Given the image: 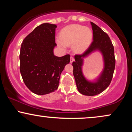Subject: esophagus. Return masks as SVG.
Returning a JSON list of instances; mask_svg holds the SVG:
<instances>
[{"mask_svg": "<svg viewBox=\"0 0 132 132\" xmlns=\"http://www.w3.org/2000/svg\"><path fill=\"white\" fill-rule=\"evenodd\" d=\"M74 60H75V59H74L73 56H71V58H70V63H72V62L74 61Z\"/></svg>", "mask_w": 132, "mask_h": 132, "instance_id": "esophagus-1", "label": "esophagus"}]
</instances>
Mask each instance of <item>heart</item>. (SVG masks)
<instances>
[{
  "mask_svg": "<svg viewBox=\"0 0 132 132\" xmlns=\"http://www.w3.org/2000/svg\"><path fill=\"white\" fill-rule=\"evenodd\" d=\"M92 37L93 33L90 28L78 24H71L62 29L57 43L63 48L72 45L74 51L82 53L90 46Z\"/></svg>",
  "mask_w": 132,
  "mask_h": 132,
  "instance_id": "obj_1",
  "label": "heart"
}]
</instances>
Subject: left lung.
I'll list each match as a JSON object with an SVG mask.
<instances>
[{
	"instance_id": "8db88e82",
	"label": "left lung",
	"mask_w": 132,
	"mask_h": 132,
	"mask_svg": "<svg viewBox=\"0 0 132 132\" xmlns=\"http://www.w3.org/2000/svg\"><path fill=\"white\" fill-rule=\"evenodd\" d=\"M90 24L93 31V41L84 53L76 54L72 66L73 75L79 92L83 95L93 96L102 92L109 86L114 72L116 59L114 48L108 35L93 22H90ZM95 51H99L102 54L104 66L96 81L92 82L84 77L81 66L84 58Z\"/></svg>"
}]
</instances>
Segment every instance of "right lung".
I'll list each match as a JSON object with an SVG mask.
<instances>
[{
  "label": "right lung",
  "mask_w": 132,
  "mask_h": 132,
  "mask_svg": "<svg viewBox=\"0 0 132 132\" xmlns=\"http://www.w3.org/2000/svg\"><path fill=\"white\" fill-rule=\"evenodd\" d=\"M54 24L43 23L25 37L20 53V71L23 81L28 89L38 95L55 91L60 75L70 62V55H54L55 30Z\"/></svg>",
  "instance_id": "right-lung-1"
}]
</instances>
